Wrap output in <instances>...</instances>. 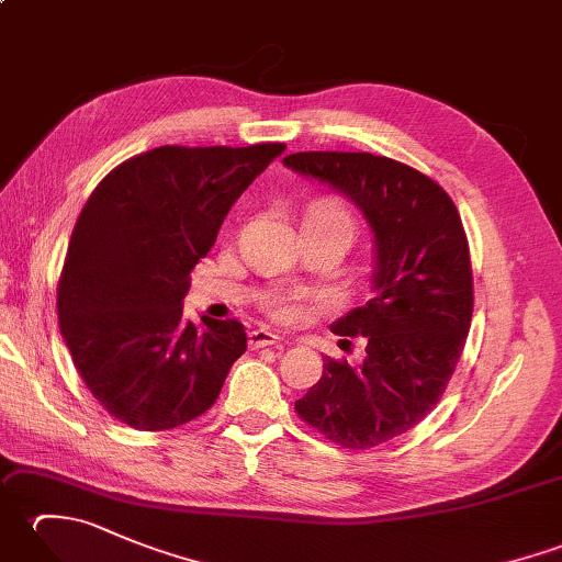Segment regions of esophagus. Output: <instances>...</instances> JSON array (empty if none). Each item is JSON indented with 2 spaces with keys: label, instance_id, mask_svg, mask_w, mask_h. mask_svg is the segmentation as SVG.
<instances>
[{
  "label": "esophagus",
  "instance_id": "34e87169",
  "mask_svg": "<svg viewBox=\"0 0 562 562\" xmlns=\"http://www.w3.org/2000/svg\"><path fill=\"white\" fill-rule=\"evenodd\" d=\"M278 342H280V338L274 336V333H270V330L258 328V330H250L248 333V345L254 350H258V348H272V345H278Z\"/></svg>",
  "mask_w": 562,
  "mask_h": 562
}]
</instances>
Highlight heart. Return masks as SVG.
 <instances>
[{"label":"heart","mask_w":562,"mask_h":562,"mask_svg":"<svg viewBox=\"0 0 562 562\" xmlns=\"http://www.w3.org/2000/svg\"><path fill=\"white\" fill-rule=\"evenodd\" d=\"M306 222L318 224V226H330V229H340V232L348 234L350 241H352L355 217H352L350 207L338 198H321L318 202H314V205L308 207ZM268 312L274 321H280V324H290V321L300 316V306H296L294 302L282 300V302H272Z\"/></svg>","instance_id":"b5f03b06"}]
</instances>
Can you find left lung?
<instances>
[{
    "instance_id": "8db88e82",
    "label": "left lung",
    "mask_w": 562,
    "mask_h": 562,
    "mask_svg": "<svg viewBox=\"0 0 562 562\" xmlns=\"http://www.w3.org/2000/svg\"><path fill=\"white\" fill-rule=\"evenodd\" d=\"M290 169L357 202L376 238L374 292L330 326L362 338L367 360L326 357L296 415L342 449L408 432L439 403L473 316L469 238L449 193L423 171L369 151H296Z\"/></svg>"
}]
</instances>
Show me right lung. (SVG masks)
<instances>
[{
	"label": "right lung",
	"instance_id": "right-lung-1",
	"mask_svg": "<svg viewBox=\"0 0 562 562\" xmlns=\"http://www.w3.org/2000/svg\"><path fill=\"white\" fill-rule=\"evenodd\" d=\"M282 151V142L166 145L93 188L59 272L57 318L81 381L115 420L164 432L217 401L248 338L236 318L183 321L190 270Z\"/></svg>",
	"mask_w": 562,
	"mask_h": 562
}]
</instances>
